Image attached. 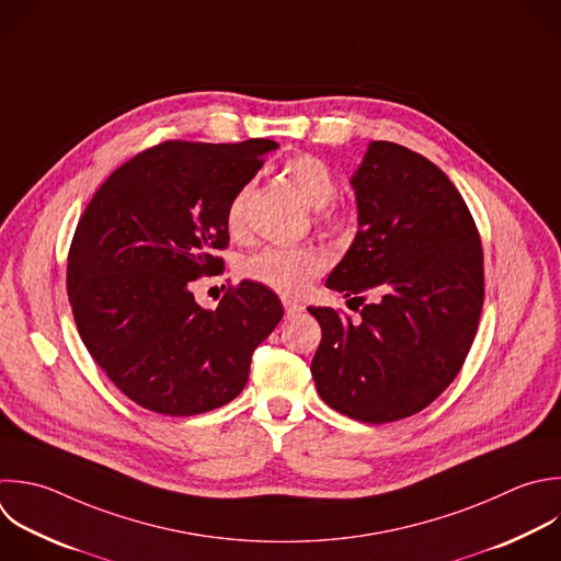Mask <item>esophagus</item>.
<instances>
[{"instance_id": "34e87169", "label": "esophagus", "mask_w": 561, "mask_h": 561, "mask_svg": "<svg viewBox=\"0 0 561 561\" xmlns=\"http://www.w3.org/2000/svg\"><path fill=\"white\" fill-rule=\"evenodd\" d=\"M283 307H285L287 313H300V311L305 309L300 302H296V300H291V298H283Z\"/></svg>"}]
</instances>
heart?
Instances as JSON below:
<instances>
[{
	"instance_id": "heart-1",
	"label": "heart",
	"mask_w": 561,
	"mask_h": 561,
	"mask_svg": "<svg viewBox=\"0 0 561 561\" xmlns=\"http://www.w3.org/2000/svg\"><path fill=\"white\" fill-rule=\"evenodd\" d=\"M283 178L296 188L305 204L318 208L316 224L320 230L327 234H342L346 230V213L333 206V199L337 197V178L320 158L311 153L289 158L283 164ZM250 188V184L239 186L226 206V228L232 237L243 232V213ZM322 270L324 256L311 245H267L250 254L241 267L248 280L285 296L300 294Z\"/></svg>"
}]
</instances>
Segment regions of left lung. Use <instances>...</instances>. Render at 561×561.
<instances>
[{
  "instance_id": "1",
  "label": "left lung",
  "mask_w": 561,
  "mask_h": 561,
  "mask_svg": "<svg viewBox=\"0 0 561 561\" xmlns=\"http://www.w3.org/2000/svg\"><path fill=\"white\" fill-rule=\"evenodd\" d=\"M351 184L359 230L327 287L376 302L357 320L309 307L322 329L311 375L327 405L379 425L421 412L460 373L484 300L482 245L449 178L401 145L370 142Z\"/></svg>"
}]
</instances>
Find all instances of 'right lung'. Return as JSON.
<instances>
[{
    "instance_id": "add662e5",
    "label": "right lung",
    "mask_w": 561,
    "mask_h": 561,
    "mask_svg": "<svg viewBox=\"0 0 561 561\" xmlns=\"http://www.w3.org/2000/svg\"><path fill=\"white\" fill-rule=\"evenodd\" d=\"M276 147L167 140L116 169L83 210L68 254L72 313L90 355L138 405L193 416L245 388L254 348L283 318L278 296L241 280L206 311L191 283L224 270L226 206Z\"/></svg>"
}]
</instances>
